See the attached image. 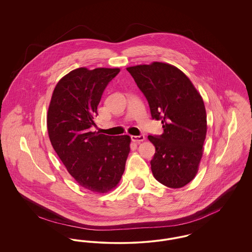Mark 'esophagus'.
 Wrapping results in <instances>:
<instances>
[{
    "instance_id": "1",
    "label": "esophagus",
    "mask_w": 252,
    "mask_h": 252,
    "mask_svg": "<svg viewBox=\"0 0 252 252\" xmlns=\"http://www.w3.org/2000/svg\"><path fill=\"white\" fill-rule=\"evenodd\" d=\"M131 140L135 143H141L145 140L144 135H139V136H131Z\"/></svg>"
}]
</instances>
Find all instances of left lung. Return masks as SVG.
I'll list each match as a JSON object with an SVG mask.
<instances>
[{"label": "left lung", "mask_w": 252, "mask_h": 252, "mask_svg": "<svg viewBox=\"0 0 252 252\" xmlns=\"http://www.w3.org/2000/svg\"><path fill=\"white\" fill-rule=\"evenodd\" d=\"M126 70L145 96L152 119L162 124V134L148 136L156 148L150 161L153 176L169 188L183 187L195 177L203 153V99L190 79L170 64L153 62Z\"/></svg>", "instance_id": "left-lung-1"}]
</instances>
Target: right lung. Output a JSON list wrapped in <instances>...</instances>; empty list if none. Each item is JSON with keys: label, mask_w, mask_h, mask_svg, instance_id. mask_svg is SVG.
I'll return each instance as SVG.
<instances>
[{"label": "right lung", "mask_w": 252, "mask_h": 252, "mask_svg": "<svg viewBox=\"0 0 252 252\" xmlns=\"http://www.w3.org/2000/svg\"><path fill=\"white\" fill-rule=\"evenodd\" d=\"M119 72L118 68L73 70L57 84L49 106L51 144L72 178L92 192L116 187L130 151L128 135L91 131L103 93Z\"/></svg>", "instance_id": "right-lung-1"}]
</instances>
